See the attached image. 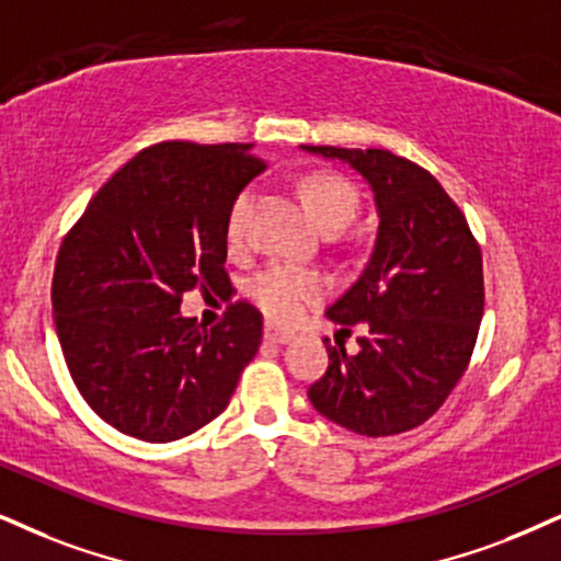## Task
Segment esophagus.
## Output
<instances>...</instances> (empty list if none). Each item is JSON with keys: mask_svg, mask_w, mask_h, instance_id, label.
<instances>
[{"mask_svg": "<svg viewBox=\"0 0 561 561\" xmlns=\"http://www.w3.org/2000/svg\"><path fill=\"white\" fill-rule=\"evenodd\" d=\"M265 337H267V341H273V343H288L294 337V333H288V330H280V328H273V324H267Z\"/></svg>", "mask_w": 561, "mask_h": 561, "instance_id": "obj_1", "label": "esophagus"}]
</instances>
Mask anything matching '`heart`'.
<instances>
[{"mask_svg": "<svg viewBox=\"0 0 561 561\" xmlns=\"http://www.w3.org/2000/svg\"><path fill=\"white\" fill-rule=\"evenodd\" d=\"M299 192L307 213L324 231L328 228L341 231L358 210L356 186L348 179L328 174V171H314V174L304 176ZM247 207L249 192H241L237 203L231 205V213H228L226 233L231 241H237L241 231H244ZM247 291L273 322H294L299 320L309 304L322 299L324 291H328V283H324L322 275L312 273V270L275 262V265H267L249 278Z\"/></svg>", "mask_w": 561, "mask_h": 561, "instance_id": "heart-1", "label": "heart"}]
</instances>
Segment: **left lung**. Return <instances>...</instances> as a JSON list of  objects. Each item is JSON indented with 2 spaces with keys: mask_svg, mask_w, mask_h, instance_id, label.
<instances>
[{
  "mask_svg": "<svg viewBox=\"0 0 561 561\" xmlns=\"http://www.w3.org/2000/svg\"><path fill=\"white\" fill-rule=\"evenodd\" d=\"M351 163L375 192V252L328 309L343 330L366 322L356 354L324 337L328 371L309 387L324 419L390 437L439 411L471 362L483 317L481 247L462 210L419 163L390 150L301 145Z\"/></svg>",
  "mask_w": 561,
  "mask_h": 561,
  "instance_id": "1",
  "label": "left lung"
}]
</instances>
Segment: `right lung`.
Returning <instances> with one entry per match:
<instances>
[{
	"mask_svg": "<svg viewBox=\"0 0 561 561\" xmlns=\"http://www.w3.org/2000/svg\"><path fill=\"white\" fill-rule=\"evenodd\" d=\"M265 171L252 145H150L95 192L61 241L51 309L80 396L122 434L171 442L226 411L262 343L249 301L216 328L182 317L192 288L218 291L239 192Z\"/></svg>",
	"mask_w": 561,
	"mask_h": 561,
	"instance_id": "add662e5",
	"label": "right lung"
}]
</instances>
